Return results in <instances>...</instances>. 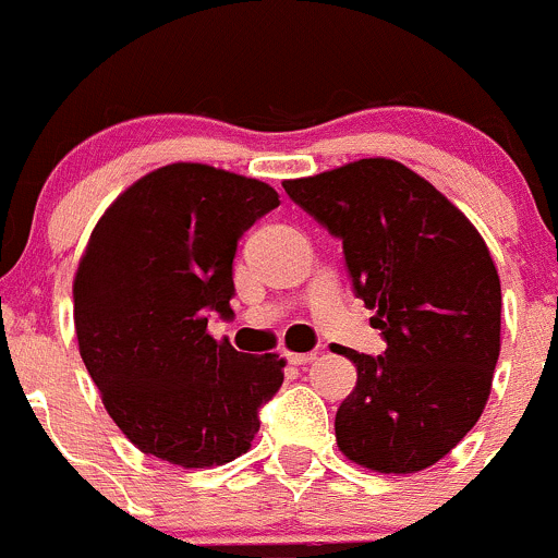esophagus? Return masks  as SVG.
<instances>
[{"mask_svg":"<svg viewBox=\"0 0 558 558\" xmlns=\"http://www.w3.org/2000/svg\"><path fill=\"white\" fill-rule=\"evenodd\" d=\"M287 361L292 366H308V363L317 361V352H287Z\"/></svg>","mask_w":558,"mask_h":558,"instance_id":"esophagus-1","label":"esophagus"}]
</instances>
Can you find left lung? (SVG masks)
I'll return each mask as SVG.
<instances>
[{"mask_svg": "<svg viewBox=\"0 0 558 558\" xmlns=\"http://www.w3.org/2000/svg\"><path fill=\"white\" fill-rule=\"evenodd\" d=\"M284 192L344 246L355 295L388 350H341L357 383L336 412L355 464L412 474L472 432L501 347V287L472 222L423 175L372 157L284 181Z\"/></svg>", "mask_w": 558, "mask_h": 558, "instance_id": "obj_1", "label": "left lung"}]
</instances>
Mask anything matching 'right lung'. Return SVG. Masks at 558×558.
<instances>
[{"mask_svg": "<svg viewBox=\"0 0 558 558\" xmlns=\"http://www.w3.org/2000/svg\"><path fill=\"white\" fill-rule=\"evenodd\" d=\"M277 206L266 181L173 162L94 225L73 281L75 336L105 410L141 453L203 469L252 448L284 357L217 341L208 314L233 312L239 239Z\"/></svg>", "mask_w": 558, "mask_h": 558, "instance_id": "obj_1", "label": "right lung"}]
</instances>
